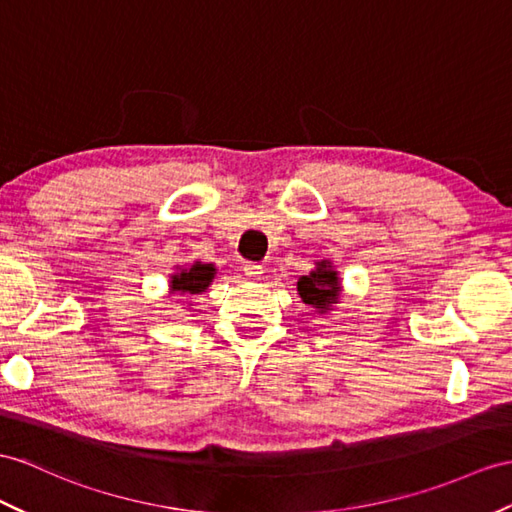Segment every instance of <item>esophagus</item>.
I'll return each instance as SVG.
<instances>
[{
    "mask_svg": "<svg viewBox=\"0 0 512 512\" xmlns=\"http://www.w3.org/2000/svg\"><path fill=\"white\" fill-rule=\"evenodd\" d=\"M243 269H245V276H249V278H256L263 273V265H258V263H245Z\"/></svg>",
    "mask_w": 512,
    "mask_h": 512,
    "instance_id": "obj_1",
    "label": "esophagus"
}]
</instances>
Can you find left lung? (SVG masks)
<instances>
[{"instance_id": "obj_1", "label": "left lung", "mask_w": 512, "mask_h": 512, "mask_svg": "<svg viewBox=\"0 0 512 512\" xmlns=\"http://www.w3.org/2000/svg\"><path fill=\"white\" fill-rule=\"evenodd\" d=\"M326 263H321V269H317L310 276H302L297 282V291L302 295L308 306L319 308L321 313L328 310L330 304L336 302L339 297V280H336V273L323 269Z\"/></svg>"}]
</instances>
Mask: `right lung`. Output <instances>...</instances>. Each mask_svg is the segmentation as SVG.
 Returning <instances> with one entry per match:
<instances>
[{"label":"right lung","instance_id":"right-lung-1","mask_svg":"<svg viewBox=\"0 0 512 512\" xmlns=\"http://www.w3.org/2000/svg\"><path fill=\"white\" fill-rule=\"evenodd\" d=\"M215 267L213 265H193L189 271H182L180 276H173L171 289L180 291V293H199L204 291L206 286L213 280Z\"/></svg>","mask_w":512,"mask_h":512}]
</instances>
